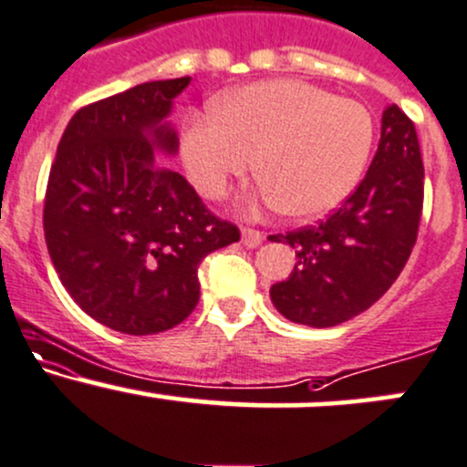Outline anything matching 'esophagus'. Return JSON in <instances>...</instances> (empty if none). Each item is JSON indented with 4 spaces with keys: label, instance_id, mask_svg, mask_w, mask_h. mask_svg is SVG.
<instances>
[{
    "label": "esophagus",
    "instance_id": "1",
    "mask_svg": "<svg viewBox=\"0 0 467 467\" xmlns=\"http://www.w3.org/2000/svg\"><path fill=\"white\" fill-rule=\"evenodd\" d=\"M264 242V234L254 228H242V244L245 248H257V245Z\"/></svg>",
    "mask_w": 467,
    "mask_h": 467
}]
</instances>
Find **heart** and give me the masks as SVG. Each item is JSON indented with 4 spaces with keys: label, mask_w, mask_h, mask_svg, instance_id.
<instances>
[{
    "label": "heart",
    "mask_w": 467,
    "mask_h": 467,
    "mask_svg": "<svg viewBox=\"0 0 467 467\" xmlns=\"http://www.w3.org/2000/svg\"><path fill=\"white\" fill-rule=\"evenodd\" d=\"M219 112L183 128L182 157L199 194L222 199L257 168L261 199L295 219H319L357 191L375 146V117L357 99L301 79L228 92Z\"/></svg>",
    "instance_id": "obj_1"
}]
</instances>
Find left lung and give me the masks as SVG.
<instances>
[{"label": "left lung", "instance_id": "left-lung-1", "mask_svg": "<svg viewBox=\"0 0 467 467\" xmlns=\"http://www.w3.org/2000/svg\"><path fill=\"white\" fill-rule=\"evenodd\" d=\"M423 206V161L414 124L390 104L381 117L377 155L358 188L319 225L270 242H288L296 264L270 288L292 324L339 326L361 315L401 275L417 242Z\"/></svg>", "mask_w": 467, "mask_h": 467}]
</instances>
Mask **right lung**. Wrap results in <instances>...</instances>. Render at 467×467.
<instances>
[{
    "instance_id": "1",
    "label": "right lung",
    "mask_w": 467,
    "mask_h": 467,
    "mask_svg": "<svg viewBox=\"0 0 467 467\" xmlns=\"http://www.w3.org/2000/svg\"><path fill=\"white\" fill-rule=\"evenodd\" d=\"M191 77L146 81L77 110L57 146L44 234L61 284L86 315L124 335L182 324L199 301L197 268L239 242L161 157L168 121Z\"/></svg>"
}]
</instances>
